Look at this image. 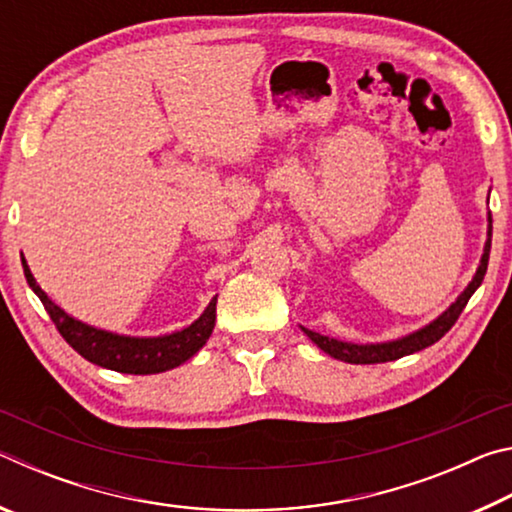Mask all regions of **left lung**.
I'll return each mask as SVG.
<instances>
[{
	"label": "left lung",
	"instance_id": "obj_1",
	"mask_svg": "<svg viewBox=\"0 0 512 512\" xmlns=\"http://www.w3.org/2000/svg\"><path fill=\"white\" fill-rule=\"evenodd\" d=\"M490 244H492V214L488 212V239H485L481 262H479V268H476L472 282L467 284L461 296L456 298V302H452V305H449L438 318H433L429 325L415 329V332H411V334L400 336V339L384 341V343H350V341L329 339V336L318 334V332H314V329H307L302 325H300V329L318 345L320 350L327 352L329 357L345 361V363H384V361L402 359V357H406V354H413V352L429 348V345L443 339L449 329H452L456 318L461 316V311L465 309L467 300H470L472 293L481 287L483 275H485V271H488Z\"/></svg>",
	"mask_w": 512,
	"mask_h": 512
}]
</instances>
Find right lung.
I'll return each instance as SVG.
<instances>
[{
  "label": "right lung",
  "mask_w": 512,
  "mask_h": 512,
  "mask_svg": "<svg viewBox=\"0 0 512 512\" xmlns=\"http://www.w3.org/2000/svg\"><path fill=\"white\" fill-rule=\"evenodd\" d=\"M24 277L29 287L45 305L49 318L54 320L58 332L72 348L90 363H97L101 368L126 372V375H155V372H167L180 366L187 359L203 348L210 339L214 323H216V296L210 305L198 316L192 325H187L178 332L162 334V336H126L115 334L108 329H99L94 325L83 323V320L69 316L65 309H60L51 300L40 284L33 277L27 259L22 255Z\"/></svg>",
  "instance_id": "1"
}]
</instances>
